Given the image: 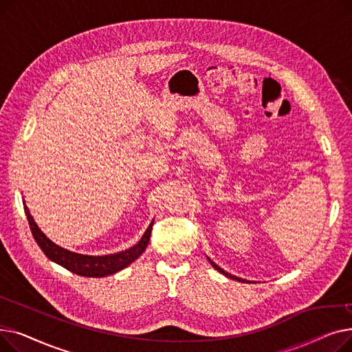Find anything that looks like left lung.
Returning <instances> with one entry per match:
<instances>
[{
  "mask_svg": "<svg viewBox=\"0 0 352 352\" xmlns=\"http://www.w3.org/2000/svg\"><path fill=\"white\" fill-rule=\"evenodd\" d=\"M207 260L210 261V264L218 271V272H221V274H223V275H226V276H228V278H231V280H235V281H239V283H250V281H247V280H244V278H239V276H235V275H231L230 272H227V271H224L223 268H221V267H218L212 260H210V258L207 256Z\"/></svg>",
  "mask_w": 352,
  "mask_h": 352,
  "instance_id": "obj_1",
  "label": "left lung"
}]
</instances>
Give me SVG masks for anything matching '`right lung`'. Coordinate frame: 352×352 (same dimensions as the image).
Returning <instances> with one entry per match:
<instances>
[{
  "label": "right lung",
  "mask_w": 352,
  "mask_h": 352,
  "mask_svg": "<svg viewBox=\"0 0 352 352\" xmlns=\"http://www.w3.org/2000/svg\"><path fill=\"white\" fill-rule=\"evenodd\" d=\"M23 204H24V211L28 219L32 236L50 260L74 274L82 275V276H92V278H101V276L116 274L126 268L129 264H133L145 251L148 243H150L151 230L154 226V219H153L140 241L131 248L116 252V254H108V255H85V254L72 252L52 243L51 239L40 230V227L36 226L32 215L30 214L28 207L25 206L24 198H23Z\"/></svg>",
  "instance_id": "obj_1"
}]
</instances>
